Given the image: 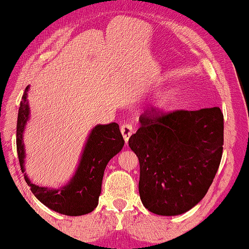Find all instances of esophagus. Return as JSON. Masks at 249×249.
<instances>
[{"label": "esophagus", "mask_w": 249, "mask_h": 249, "mask_svg": "<svg viewBox=\"0 0 249 249\" xmlns=\"http://www.w3.org/2000/svg\"><path fill=\"white\" fill-rule=\"evenodd\" d=\"M134 131V127L132 124H130V123H125V124H123L121 126V132L123 134V138H124L125 142H127L128 138H130L131 134L133 133Z\"/></svg>", "instance_id": "34e87169"}]
</instances>
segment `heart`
<instances>
[{
	"label": "heart",
	"instance_id": "1",
	"mask_svg": "<svg viewBox=\"0 0 249 249\" xmlns=\"http://www.w3.org/2000/svg\"><path fill=\"white\" fill-rule=\"evenodd\" d=\"M173 97H174V92L172 90L164 91L158 97L157 104L159 107H166L167 104H168L169 102L173 100Z\"/></svg>",
	"mask_w": 249,
	"mask_h": 249
}]
</instances>
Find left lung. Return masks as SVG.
<instances>
[{"label":"left lung","instance_id":"8db88e82","mask_svg":"<svg viewBox=\"0 0 249 249\" xmlns=\"http://www.w3.org/2000/svg\"><path fill=\"white\" fill-rule=\"evenodd\" d=\"M139 121L128 146L139 159L140 199L153 213H184L205 196L220 164L223 112L151 107Z\"/></svg>","mask_w":249,"mask_h":249}]
</instances>
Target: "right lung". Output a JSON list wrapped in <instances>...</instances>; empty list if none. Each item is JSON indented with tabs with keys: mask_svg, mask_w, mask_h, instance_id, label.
I'll list each match as a JSON object with an SVG mask.
<instances>
[{
	"mask_svg": "<svg viewBox=\"0 0 249 249\" xmlns=\"http://www.w3.org/2000/svg\"><path fill=\"white\" fill-rule=\"evenodd\" d=\"M28 89L29 87H26L19 104L16 131L17 154L22 172H24L23 163L25 157L22 136L29 117V106L26 102ZM123 146L124 139L117 123L97 125L89 136L75 175L66 187L51 190L31 183L28 176H25V181L35 196L52 210L67 215L87 214L98 204L102 179L107 162L121 152Z\"/></svg>",
	"mask_w": 249,
	"mask_h": 249,
	"instance_id": "add662e5",
	"label": "right lung"
}]
</instances>
